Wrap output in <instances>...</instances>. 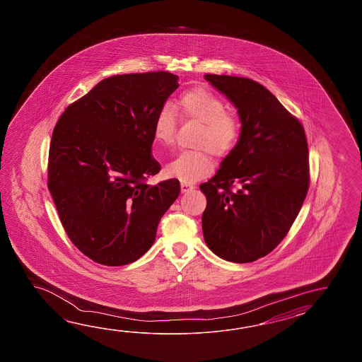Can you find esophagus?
Masks as SVG:
<instances>
[{"label":"esophagus","instance_id":"1","mask_svg":"<svg viewBox=\"0 0 362 362\" xmlns=\"http://www.w3.org/2000/svg\"><path fill=\"white\" fill-rule=\"evenodd\" d=\"M194 189V185L192 184H186V182H181V192H190Z\"/></svg>","mask_w":362,"mask_h":362}]
</instances>
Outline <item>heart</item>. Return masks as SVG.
<instances>
[{
	"instance_id": "1",
	"label": "heart",
	"mask_w": 362,
	"mask_h": 362,
	"mask_svg": "<svg viewBox=\"0 0 362 362\" xmlns=\"http://www.w3.org/2000/svg\"><path fill=\"white\" fill-rule=\"evenodd\" d=\"M177 112L186 122L202 124L195 146L206 148L216 158L230 154L237 145L240 133L238 119L228 114L226 103L215 93L206 88L187 90L178 100ZM176 129V112L168 106L160 108L155 116V139L170 146L175 141ZM206 150L181 151L167 164L165 175L186 184L207 177L214 170V162Z\"/></svg>"
}]
</instances>
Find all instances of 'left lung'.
I'll return each mask as SVG.
<instances>
[{"label": "left lung", "mask_w": 362, "mask_h": 362, "mask_svg": "<svg viewBox=\"0 0 362 362\" xmlns=\"http://www.w3.org/2000/svg\"><path fill=\"white\" fill-rule=\"evenodd\" d=\"M238 108L242 132L221 168L200 190L207 197L203 235L212 252L251 262L284 240L309 189V153L303 124L247 77L204 75Z\"/></svg>", "instance_id": "8db88e82"}]
</instances>
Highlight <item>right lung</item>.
I'll use <instances>...</instances> for the list:
<instances>
[{
    "mask_svg": "<svg viewBox=\"0 0 362 362\" xmlns=\"http://www.w3.org/2000/svg\"><path fill=\"white\" fill-rule=\"evenodd\" d=\"M177 80L167 71L107 77L55 124L47 187L71 242L93 262H136L177 199L176 178L147 184L162 168L153 158L155 116Z\"/></svg>",
    "mask_w": 362,
    "mask_h": 362,
    "instance_id": "obj_1",
    "label": "right lung"
}]
</instances>
